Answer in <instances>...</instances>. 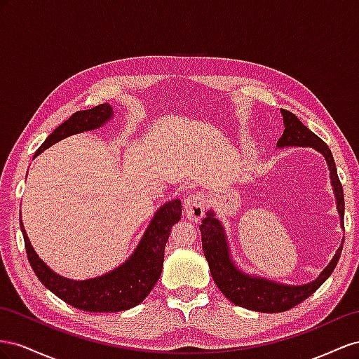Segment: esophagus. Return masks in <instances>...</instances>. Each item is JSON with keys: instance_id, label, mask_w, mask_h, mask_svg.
Returning <instances> with one entry per match:
<instances>
[{"instance_id": "34e87169", "label": "esophagus", "mask_w": 359, "mask_h": 359, "mask_svg": "<svg viewBox=\"0 0 359 359\" xmlns=\"http://www.w3.org/2000/svg\"><path fill=\"white\" fill-rule=\"evenodd\" d=\"M183 208H185L187 218L191 221H200L206 212V197L201 192L191 194L183 200Z\"/></svg>"}]
</instances>
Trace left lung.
Returning a JSON list of instances; mask_svg holds the SVG:
<instances>
[{
	"label": "left lung",
	"instance_id": "left-lung-1",
	"mask_svg": "<svg viewBox=\"0 0 359 359\" xmlns=\"http://www.w3.org/2000/svg\"><path fill=\"white\" fill-rule=\"evenodd\" d=\"M283 120H284V132L283 137L276 142L278 147H314L317 151H320L325 156L327 167L331 171V180L337 198V209H339L341 225L344 217V196L343 187L337 174L335 162L332 153L326 142L311 132L302 121L292 114L287 109H281ZM201 231V242L204 257H206L213 281L217 283L219 290L227 296L233 304H236L243 309L260 311V313H283L287 311L293 306L301 304L320 287V285L327 280V276L332 273L337 263L340 260L343 245L335 252L331 263L326 266L323 272L317 276V280L304 285H284L276 284L263 278H254V276L245 275L241 272L230 259V252L227 242H225V234L222 225L215 218L213 212H208L206 218L203 219L200 225Z\"/></svg>",
	"mask_w": 359,
	"mask_h": 359
}]
</instances>
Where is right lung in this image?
Wrapping results in <instances>:
<instances>
[{
	"label": "right lung",
	"mask_w": 359,
	"mask_h": 359,
	"mask_svg": "<svg viewBox=\"0 0 359 359\" xmlns=\"http://www.w3.org/2000/svg\"><path fill=\"white\" fill-rule=\"evenodd\" d=\"M111 116L112 108L108 104H102L86 111H76L46 138L43 144L37 149L34 158L60 140L84 130L97 129ZM180 217V200H172L163 204L156 212L155 218L151 219L135 252L130 255L126 263L107 275L86 281L67 280L50 271L33 250L22 221H20V230L24 234L28 262L46 289L78 310L90 313H116L137 306L155 287L162 272L163 251H165L168 236L172 225L179 222Z\"/></svg>",
	"instance_id": "1"
}]
</instances>
